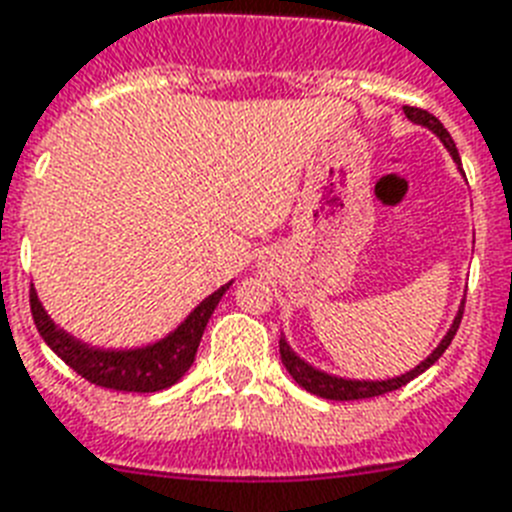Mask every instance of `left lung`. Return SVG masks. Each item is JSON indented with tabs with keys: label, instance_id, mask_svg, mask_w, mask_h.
I'll return each instance as SVG.
<instances>
[{
	"label": "left lung",
	"instance_id": "8db88e82",
	"mask_svg": "<svg viewBox=\"0 0 512 512\" xmlns=\"http://www.w3.org/2000/svg\"><path fill=\"white\" fill-rule=\"evenodd\" d=\"M407 115V120L410 123H415V126H423L429 128L431 134L436 136V139L442 141L444 147H447V152H450L452 162L458 165L460 176H465L463 173V165H460V155H458V147H455V141H452V136L447 134V128L439 123V120L431 115V112L421 110V107H402ZM463 305L465 299L460 302L458 307V315L452 318V326L447 328V334L442 336V342L436 344L434 350H431V355H426L421 360V363L415 365V368H410V371L400 373V376H392V378H347V376H334V373L328 371H321V368H315L313 363H307L305 357H299L297 352L292 350V344L286 342V336L281 334V342H278V347H281V363H284V368L289 371V376L297 381L302 389H307L310 394H315V397H323V400H339V402H347V400H368V397H378V394H386V392H394V389H400V386L410 384L413 378L421 376L423 371H429L431 365L439 360V357L444 355V350L450 347L452 339H455V334H458V326H460V318H463Z\"/></svg>",
	"mask_w": 512,
	"mask_h": 512
}]
</instances>
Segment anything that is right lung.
<instances>
[{
    "label": "right lung",
    "instance_id": "1",
    "mask_svg": "<svg viewBox=\"0 0 512 512\" xmlns=\"http://www.w3.org/2000/svg\"><path fill=\"white\" fill-rule=\"evenodd\" d=\"M234 281H228L220 289H215L210 297L199 302L184 321L178 323L173 331L157 339V342L141 344V347H123V350H112V347H94V344L83 342L70 331L49 318V313L41 305L39 294L31 284V313L33 323L39 328L41 339L52 347L57 357H62L65 363L83 376L86 381L105 389H115V392H141L152 394L168 389L176 381L184 378L189 371L194 357H197V347L202 342L207 321L223 299V294L231 289Z\"/></svg>",
    "mask_w": 512,
    "mask_h": 512
}]
</instances>
